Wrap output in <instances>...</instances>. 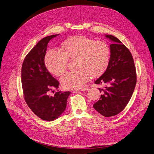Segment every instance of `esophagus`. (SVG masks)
<instances>
[{"label":"esophagus","instance_id":"obj_1","mask_svg":"<svg viewBox=\"0 0 154 154\" xmlns=\"http://www.w3.org/2000/svg\"><path fill=\"white\" fill-rule=\"evenodd\" d=\"M88 88L87 87H84V88H79L77 90V91H86V90H88Z\"/></svg>","mask_w":154,"mask_h":154}]
</instances>
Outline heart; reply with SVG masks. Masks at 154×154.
I'll return each instance as SVG.
<instances>
[{
    "label": "heart",
    "instance_id": "heart-1",
    "mask_svg": "<svg viewBox=\"0 0 154 154\" xmlns=\"http://www.w3.org/2000/svg\"><path fill=\"white\" fill-rule=\"evenodd\" d=\"M60 51L61 53L56 50L48 51L44 61L49 72L60 76L66 69L67 59H76L77 70L67 72L60 78V83L66 89L82 88L90 76L98 77L102 75L109 64L110 51L107 43L84 36L66 39L61 44Z\"/></svg>",
    "mask_w": 154,
    "mask_h": 154
}]
</instances>
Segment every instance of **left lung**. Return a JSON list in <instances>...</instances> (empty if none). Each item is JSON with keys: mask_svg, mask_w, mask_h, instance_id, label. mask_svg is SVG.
Returning a JSON list of instances; mask_svg holds the SVG:
<instances>
[{"mask_svg": "<svg viewBox=\"0 0 154 154\" xmlns=\"http://www.w3.org/2000/svg\"><path fill=\"white\" fill-rule=\"evenodd\" d=\"M105 36L112 42L110 45L109 64L95 83L106 86L104 89L98 88L102 95L93 107L102 116L110 117L120 113L130 101L137 83V73L128 48L113 35Z\"/></svg>", "mask_w": 154, "mask_h": 154, "instance_id": "1", "label": "left lung"}]
</instances>
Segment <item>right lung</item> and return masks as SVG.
Returning <instances> with one entry per match:
<instances>
[{
  "instance_id": "add662e5",
  "label": "right lung",
  "mask_w": 154,
  "mask_h": 154,
  "mask_svg": "<svg viewBox=\"0 0 154 154\" xmlns=\"http://www.w3.org/2000/svg\"><path fill=\"white\" fill-rule=\"evenodd\" d=\"M59 34L40 40L24 58L21 68L24 98L32 112L40 119L52 121L57 119L66 108L70 91H57L49 95L59 83L47 69L44 59L48 43Z\"/></svg>"
}]
</instances>
